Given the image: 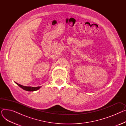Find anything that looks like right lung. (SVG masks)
<instances>
[{
    "instance_id": "1",
    "label": "right lung",
    "mask_w": 126,
    "mask_h": 126,
    "mask_svg": "<svg viewBox=\"0 0 126 126\" xmlns=\"http://www.w3.org/2000/svg\"><path fill=\"white\" fill-rule=\"evenodd\" d=\"M15 83L18 85L19 87H20L21 88H22L23 89L26 90V91H36L38 89H39V88H41V86H38V87H30V86H22L20 84H19L15 82Z\"/></svg>"
}]
</instances>
